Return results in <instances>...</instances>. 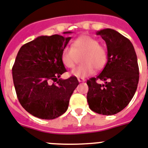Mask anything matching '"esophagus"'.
Instances as JSON below:
<instances>
[{
    "mask_svg": "<svg viewBox=\"0 0 148 148\" xmlns=\"http://www.w3.org/2000/svg\"><path fill=\"white\" fill-rule=\"evenodd\" d=\"M78 81L80 82V83H83V82H85L86 80L84 79V78H78Z\"/></svg>",
    "mask_w": 148,
    "mask_h": 148,
    "instance_id": "obj_1",
    "label": "esophagus"
}]
</instances>
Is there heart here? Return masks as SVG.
Here are the masks:
<instances>
[{
    "label": "heart",
    "instance_id": "1",
    "mask_svg": "<svg viewBox=\"0 0 148 148\" xmlns=\"http://www.w3.org/2000/svg\"><path fill=\"white\" fill-rule=\"evenodd\" d=\"M80 56L83 64L71 72L72 76L76 77H86L94 73V68L101 70L106 64V49L99 45L95 38L89 35H81L73 41L71 47H64L62 53V62L66 68H71Z\"/></svg>",
    "mask_w": 148,
    "mask_h": 148
}]
</instances>
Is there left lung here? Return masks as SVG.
Instances as JSON below:
<instances>
[{
	"label": "left lung",
	"mask_w": 148,
	"mask_h": 148,
	"mask_svg": "<svg viewBox=\"0 0 148 148\" xmlns=\"http://www.w3.org/2000/svg\"><path fill=\"white\" fill-rule=\"evenodd\" d=\"M106 43L108 62L96 77L90 78L87 101L92 111L114 115L128 105L135 95L139 80L137 56L130 40L114 29L96 32ZM104 82L98 84L97 80Z\"/></svg>",
	"instance_id": "8db88e82"
}]
</instances>
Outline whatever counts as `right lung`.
<instances>
[{
  "mask_svg": "<svg viewBox=\"0 0 148 148\" xmlns=\"http://www.w3.org/2000/svg\"><path fill=\"white\" fill-rule=\"evenodd\" d=\"M71 38L59 34L40 36L18 52L12 69L17 98L23 108L38 118L53 120L65 113L79 84L76 77L60 78L66 71L62 53Z\"/></svg>",
  "mask_w": 148,
  "mask_h": 148,
  "instance_id": "add662e5",
  "label": "right lung"
}]
</instances>
